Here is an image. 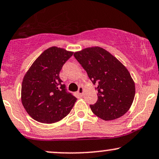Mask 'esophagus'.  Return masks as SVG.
<instances>
[{
    "mask_svg": "<svg viewBox=\"0 0 159 159\" xmlns=\"http://www.w3.org/2000/svg\"><path fill=\"white\" fill-rule=\"evenodd\" d=\"M84 88L82 87H80L79 88H78V93L80 95H82L84 94Z\"/></svg>",
    "mask_w": 159,
    "mask_h": 159,
    "instance_id": "34e87169",
    "label": "esophagus"
}]
</instances>
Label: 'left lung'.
<instances>
[{
  "label": "left lung",
  "mask_w": 159,
  "mask_h": 159,
  "mask_svg": "<svg viewBox=\"0 0 159 159\" xmlns=\"http://www.w3.org/2000/svg\"><path fill=\"white\" fill-rule=\"evenodd\" d=\"M74 56L97 87L98 101L90 105L93 113L104 121L124 116L130 108L135 93L134 81L125 66L99 47L83 49Z\"/></svg>",
  "instance_id": "left-lung-1"
}]
</instances>
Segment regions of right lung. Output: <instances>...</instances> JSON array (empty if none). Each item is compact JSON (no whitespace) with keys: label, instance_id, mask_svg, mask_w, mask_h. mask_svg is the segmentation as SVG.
<instances>
[{"label":"right lung","instance_id":"obj_1","mask_svg":"<svg viewBox=\"0 0 159 159\" xmlns=\"http://www.w3.org/2000/svg\"><path fill=\"white\" fill-rule=\"evenodd\" d=\"M73 52L57 47L46 49L25 74L21 101L35 121L52 124L70 113L77 98L67 93L59 77L61 70Z\"/></svg>","mask_w":159,"mask_h":159}]
</instances>
